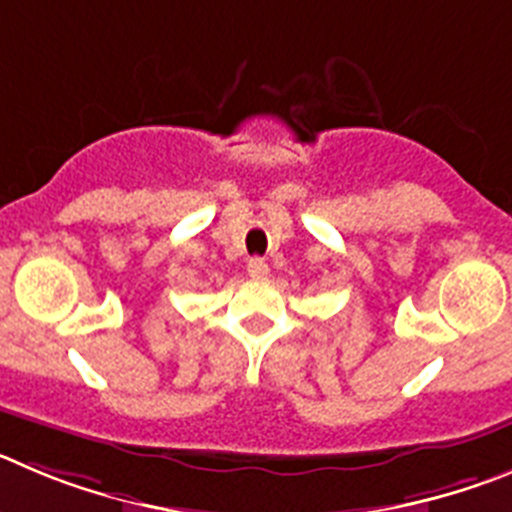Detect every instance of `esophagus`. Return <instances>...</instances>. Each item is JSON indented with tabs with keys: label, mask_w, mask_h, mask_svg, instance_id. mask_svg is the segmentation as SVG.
I'll list each match as a JSON object with an SVG mask.
<instances>
[{
	"label": "esophagus",
	"mask_w": 512,
	"mask_h": 512,
	"mask_svg": "<svg viewBox=\"0 0 512 512\" xmlns=\"http://www.w3.org/2000/svg\"><path fill=\"white\" fill-rule=\"evenodd\" d=\"M267 273H270V267H267V262L262 260V257H252L250 265H247V275H250L252 280H265Z\"/></svg>",
	"instance_id": "1"
}]
</instances>
